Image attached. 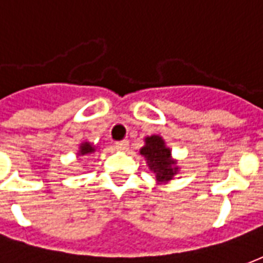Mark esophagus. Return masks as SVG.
Listing matches in <instances>:
<instances>
[{
    "label": "esophagus",
    "instance_id": "34e87169",
    "mask_svg": "<svg viewBox=\"0 0 263 263\" xmlns=\"http://www.w3.org/2000/svg\"><path fill=\"white\" fill-rule=\"evenodd\" d=\"M126 146H128V141H126V139H122V141H117V142H115V148L120 149V151H125Z\"/></svg>",
    "mask_w": 263,
    "mask_h": 263
}]
</instances>
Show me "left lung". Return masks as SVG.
<instances>
[{"instance_id":"8db88e82","label":"left lung","mask_w":263,"mask_h":263,"mask_svg":"<svg viewBox=\"0 0 263 263\" xmlns=\"http://www.w3.org/2000/svg\"><path fill=\"white\" fill-rule=\"evenodd\" d=\"M151 171H154L158 182H167L177 172L176 162L171 159V151L165 146V141L160 137L146 138V145L141 149Z\"/></svg>"}]
</instances>
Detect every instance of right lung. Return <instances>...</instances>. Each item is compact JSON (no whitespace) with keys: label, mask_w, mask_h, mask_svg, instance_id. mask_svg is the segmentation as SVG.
I'll return each instance as SVG.
<instances>
[{"label":"right lung","mask_w":263,"mask_h":263,"mask_svg":"<svg viewBox=\"0 0 263 263\" xmlns=\"http://www.w3.org/2000/svg\"><path fill=\"white\" fill-rule=\"evenodd\" d=\"M91 152H94V148H92L90 143H83L80 146V155H88L91 154Z\"/></svg>","instance_id":"add662e5"}]
</instances>
